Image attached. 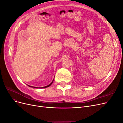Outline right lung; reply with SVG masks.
<instances>
[{
  "instance_id": "add662e5",
  "label": "right lung",
  "mask_w": 123,
  "mask_h": 123,
  "mask_svg": "<svg viewBox=\"0 0 123 123\" xmlns=\"http://www.w3.org/2000/svg\"><path fill=\"white\" fill-rule=\"evenodd\" d=\"M53 80H53V81H52L51 82V83H50L49 85H48V86H45V87H39V88H38V87H33V86H29V85H28L29 87H32V88H47V87H49L50 86H51V84H52V83H53Z\"/></svg>"
}]
</instances>
